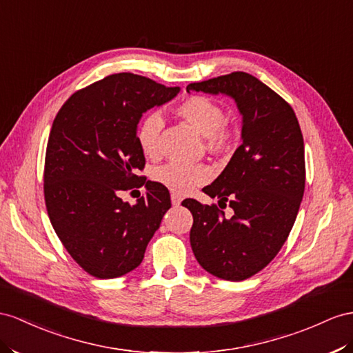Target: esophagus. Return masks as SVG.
I'll return each instance as SVG.
<instances>
[{
  "label": "esophagus",
  "mask_w": 353,
  "mask_h": 353,
  "mask_svg": "<svg viewBox=\"0 0 353 353\" xmlns=\"http://www.w3.org/2000/svg\"><path fill=\"white\" fill-rule=\"evenodd\" d=\"M171 203H173V205H180V203H182V196L177 194H171Z\"/></svg>",
  "instance_id": "esophagus-1"
}]
</instances>
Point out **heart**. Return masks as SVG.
<instances>
[{
  "label": "heart",
  "mask_w": 353,
  "mask_h": 353,
  "mask_svg": "<svg viewBox=\"0 0 353 353\" xmlns=\"http://www.w3.org/2000/svg\"><path fill=\"white\" fill-rule=\"evenodd\" d=\"M177 114L194 126L204 137L210 149L222 150L230 141V132L225 128V112L212 99L194 95L186 98L177 107ZM162 117L150 113L139 123L135 139L144 157L157 158L159 155V135L162 131ZM212 171L204 164H185V162H168L153 173V179L177 195L192 192L196 186L209 182Z\"/></svg>",
  "instance_id": "1"
}]
</instances>
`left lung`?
<instances>
[{
    "mask_svg": "<svg viewBox=\"0 0 353 353\" xmlns=\"http://www.w3.org/2000/svg\"><path fill=\"white\" fill-rule=\"evenodd\" d=\"M191 94L227 95L241 114V144L203 191L230 205L188 198L191 248L210 274L240 282L267 267L291 232L304 194V141L296 116L282 97L243 71L186 86Z\"/></svg>",
    "mask_w": 353,
    "mask_h": 353,
    "instance_id": "obj_1",
    "label": "left lung"
}]
</instances>
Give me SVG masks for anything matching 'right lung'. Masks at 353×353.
<instances>
[{
    "mask_svg": "<svg viewBox=\"0 0 353 353\" xmlns=\"http://www.w3.org/2000/svg\"><path fill=\"white\" fill-rule=\"evenodd\" d=\"M180 88L119 73L71 95L53 121L44 200L52 227L76 263L98 279L137 268L171 207L165 186L148 180L134 206L120 198L141 187L144 167L135 132L143 113L171 101Z\"/></svg>",
    "mask_w": 353,
    "mask_h": 353,
    "instance_id": "right-lung-1",
    "label": "right lung"
}]
</instances>
